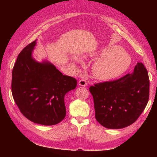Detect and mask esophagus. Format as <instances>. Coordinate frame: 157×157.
<instances>
[{
    "instance_id": "1",
    "label": "esophagus",
    "mask_w": 157,
    "mask_h": 157,
    "mask_svg": "<svg viewBox=\"0 0 157 157\" xmlns=\"http://www.w3.org/2000/svg\"><path fill=\"white\" fill-rule=\"evenodd\" d=\"M78 85H79V86H86L87 85L86 80H84V79L80 80L78 81Z\"/></svg>"
}]
</instances>
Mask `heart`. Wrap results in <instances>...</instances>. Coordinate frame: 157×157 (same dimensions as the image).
I'll list each match as a JSON object with an SVG mask.
<instances>
[{"label": "heart", "mask_w": 157, "mask_h": 157, "mask_svg": "<svg viewBox=\"0 0 157 157\" xmlns=\"http://www.w3.org/2000/svg\"><path fill=\"white\" fill-rule=\"evenodd\" d=\"M121 46L109 45L97 52L99 59L92 67V73L97 78L111 80L120 77L130 67L131 57ZM76 60L77 58H73Z\"/></svg>", "instance_id": "1"}]
</instances>
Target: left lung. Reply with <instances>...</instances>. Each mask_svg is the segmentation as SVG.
<instances>
[{"instance_id":"obj_1","label":"left lung","mask_w":157,"mask_h":157,"mask_svg":"<svg viewBox=\"0 0 157 157\" xmlns=\"http://www.w3.org/2000/svg\"><path fill=\"white\" fill-rule=\"evenodd\" d=\"M89 89L97 121L109 129H120L136 122L148 103V72L144 64L138 62L132 73L113 81L95 84Z\"/></svg>"}]
</instances>
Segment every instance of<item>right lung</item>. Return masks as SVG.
Instances as JSON below:
<instances>
[{"label":"right lung","instance_id":"add662e5","mask_svg":"<svg viewBox=\"0 0 157 157\" xmlns=\"http://www.w3.org/2000/svg\"><path fill=\"white\" fill-rule=\"evenodd\" d=\"M36 41L17 56L12 70V96L27 119L44 126L55 125L65 118V95L77 87V82L48 61L40 63L33 59Z\"/></svg>","mask_w":157,"mask_h":157}]
</instances>
